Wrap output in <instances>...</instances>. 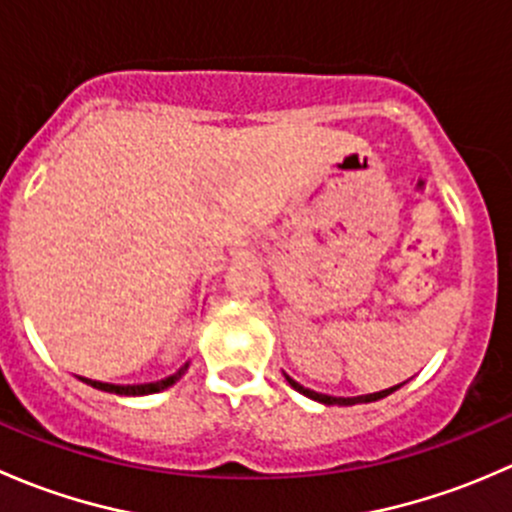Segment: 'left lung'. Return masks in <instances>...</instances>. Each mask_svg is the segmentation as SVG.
I'll list each match as a JSON object with an SVG mask.
<instances>
[{"mask_svg":"<svg viewBox=\"0 0 512 512\" xmlns=\"http://www.w3.org/2000/svg\"><path fill=\"white\" fill-rule=\"evenodd\" d=\"M285 379L289 381V386H292L294 391H299V394H304V396H309V399H314V401H319V404H327V406H354V404H371V401H379V399H384V396H389V394H394L396 389H401V386L404 384H399V386H391V389H384V391H376V394H366V396H347V399H344V396H327V394H319V391H312V389H304L302 384H297V381L292 379V376H287L285 374Z\"/></svg>","mask_w":512,"mask_h":512,"instance_id":"1","label":"left lung"}]
</instances>
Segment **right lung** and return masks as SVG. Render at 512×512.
<instances>
[{"label":"right lung","instance_id":"obj_1","mask_svg":"<svg viewBox=\"0 0 512 512\" xmlns=\"http://www.w3.org/2000/svg\"><path fill=\"white\" fill-rule=\"evenodd\" d=\"M188 366H190V361H185V364L180 366V369L175 371V374L165 376V379H160V381H153V384H126V386H121V384H103V381L84 379V376H79V379L84 381V384L94 386V389H98V391H108V394L146 396V394H158V391H163V389H168V386H173L175 381H180V376H183L185 371H188Z\"/></svg>","mask_w":512,"mask_h":512}]
</instances>
